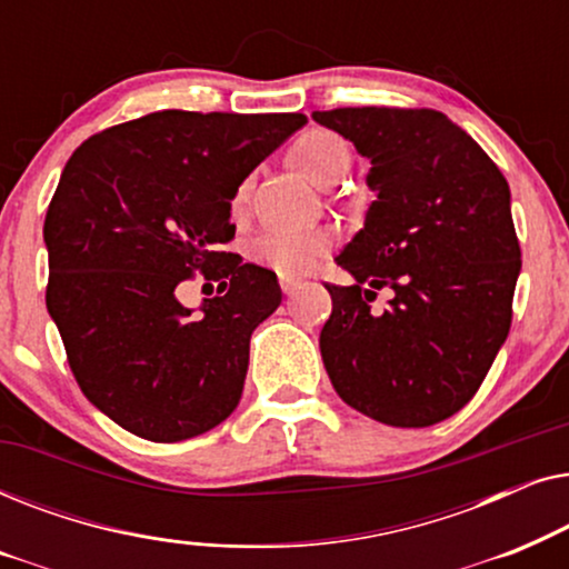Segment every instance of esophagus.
Instances as JSON below:
<instances>
[{"label":"esophagus","instance_id":"obj_1","mask_svg":"<svg viewBox=\"0 0 569 569\" xmlns=\"http://www.w3.org/2000/svg\"><path fill=\"white\" fill-rule=\"evenodd\" d=\"M279 284H282V292L284 295H295V292L300 290L302 279H282V282H279Z\"/></svg>","mask_w":569,"mask_h":569}]
</instances>
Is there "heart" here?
Returning a JSON list of instances; mask_svg holds the SVG:
<instances>
[{
    "label": "heart",
    "instance_id": "b5f03b06",
    "mask_svg": "<svg viewBox=\"0 0 569 569\" xmlns=\"http://www.w3.org/2000/svg\"><path fill=\"white\" fill-rule=\"evenodd\" d=\"M292 166L316 186H329L345 173L349 166V150L345 139L333 131H308L290 150ZM248 186L243 183L236 193V204H243ZM333 248L331 230H308V232H277L267 230L251 238L248 256L259 267H267L282 279H298L310 274Z\"/></svg>",
    "mask_w": 569,
    "mask_h": 569
}]
</instances>
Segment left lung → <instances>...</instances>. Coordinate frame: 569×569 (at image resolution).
I'll use <instances>...</instances> for the list:
<instances>
[{
  "instance_id": "left-lung-1",
  "label": "left lung",
  "mask_w": 569,
  "mask_h": 569,
  "mask_svg": "<svg viewBox=\"0 0 569 569\" xmlns=\"http://www.w3.org/2000/svg\"><path fill=\"white\" fill-rule=\"evenodd\" d=\"M313 119L370 160L365 228L326 284L321 357L349 407L391 427H430L479 391L505 345L520 246L510 186L489 154L432 108H333ZM389 306L369 310L377 290Z\"/></svg>"
}]
</instances>
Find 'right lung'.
Masks as SVG:
<instances>
[{
	"instance_id": "obj_1",
	"label": "right lung",
	"mask_w": 569,
	"mask_h": 569,
	"mask_svg": "<svg viewBox=\"0 0 569 569\" xmlns=\"http://www.w3.org/2000/svg\"><path fill=\"white\" fill-rule=\"evenodd\" d=\"M302 113L158 111L77 147L43 222L46 308L92 407L152 442L197 438L238 407L251 333L282 302L274 271L222 251L230 201ZM197 270L218 298L174 290Z\"/></svg>"
}]
</instances>
